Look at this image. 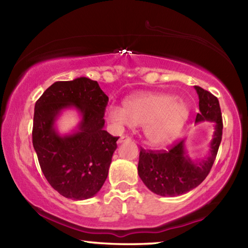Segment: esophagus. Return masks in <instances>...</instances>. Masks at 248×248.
I'll use <instances>...</instances> for the list:
<instances>
[{
    "instance_id": "esophagus-1",
    "label": "esophagus",
    "mask_w": 248,
    "mask_h": 248,
    "mask_svg": "<svg viewBox=\"0 0 248 248\" xmlns=\"http://www.w3.org/2000/svg\"><path fill=\"white\" fill-rule=\"evenodd\" d=\"M131 140V138L128 137V136H121L119 139H118V143H123V142H125V141H130Z\"/></svg>"
}]
</instances>
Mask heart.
<instances>
[{"label": "heart", "instance_id": "heart-1", "mask_svg": "<svg viewBox=\"0 0 248 248\" xmlns=\"http://www.w3.org/2000/svg\"><path fill=\"white\" fill-rule=\"evenodd\" d=\"M189 108L177 96L169 93H143L124 100V107L110 105L106 116L116 127L143 125L148 143L164 146L174 141L189 118Z\"/></svg>", "mask_w": 248, "mask_h": 248}]
</instances>
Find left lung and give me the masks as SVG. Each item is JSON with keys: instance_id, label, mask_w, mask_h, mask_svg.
I'll list each match as a JSON object with an SVG mask.
<instances>
[{"instance_id": "obj_1", "label": "left lung", "mask_w": 248, "mask_h": 248, "mask_svg": "<svg viewBox=\"0 0 248 248\" xmlns=\"http://www.w3.org/2000/svg\"><path fill=\"white\" fill-rule=\"evenodd\" d=\"M199 97V114L196 124L209 121L213 124L212 139L204 158L192 159L186 140L176 143L169 152L141 150L138 174L149 189L158 196L177 197L187 194L203 182L215 163L222 140V115L219 100L210 92L195 86Z\"/></svg>"}]
</instances>
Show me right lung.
<instances>
[{
    "label": "right lung",
    "instance_id": "1",
    "mask_svg": "<svg viewBox=\"0 0 248 248\" xmlns=\"http://www.w3.org/2000/svg\"><path fill=\"white\" fill-rule=\"evenodd\" d=\"M107 103L98 83L82 77L53 83L35 105L33 149L46 179L65 198L90 199L107 178L119 139L104 130ZM68 108H75L81 120L72 132L61 135L55 124Z\"/></svg>",
    "mask_w": 248,
    "mask_h": 248
}]
</instances>
